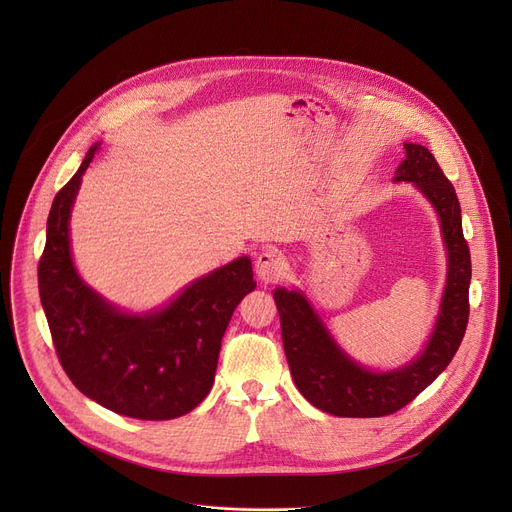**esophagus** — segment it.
Here are the masks:
<instances>
[{
	"label": "esophagus",
	"mask_w": 512,
	"mask_h": 512,
	"mask_svg": "<svg viewBox=\"0 0 512 512\" xmlns=\"http://www.w3.org/2000/svg\"><path fill=\"white\" fill-rule=\"evenodd\" d=\"M286 271V263L280 251L275 249H261L255 257V273L261 282L273 284L280 280Z\"/></svg>",
	"instance_id": "34e87169"
}]
</instances>
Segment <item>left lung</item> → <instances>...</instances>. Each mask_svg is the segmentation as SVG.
Returning a JSON list of instances; mask_svg holds the SVG:
<instances>
[{
	"mask_svg": "<svg viewBox=\"0 0 512 512\" xmlns=\"http://www.w3.org/2000/svg\"><path fill=\"white\" fill-rule=\"evenodd\" d=\"M404 149L406 159L394 179L412 181L435 206L449 257L447 286L425 351L400 369H365L345 355L302 292L286 288L273 292L294 384L312 406L335 416L374 418L404 408L435 382L466 335L472 259L463 239L457 194L427 147L406 143Z\"/></svg>",
	"mask_w": 512,
	"mask_h": 512,
	"instance_id": "8db88e82",
	"label": "left lung"
}]
</instances>
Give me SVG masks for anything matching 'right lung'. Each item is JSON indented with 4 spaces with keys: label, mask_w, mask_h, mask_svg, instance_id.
Here are the masks:
<instances>
[{
    "label": "right lung",
    "mask_w": 512,
    "mask_h": 512,
    "mask_svg": "<svg viewBox=\"0 0 512 512\" xmlns=\"http://www.w3.org/2000/svg\"><path fill=\"white\" fill-rule=\"evenodd\" d=\"M96 151H87L53 200L38 261L40 302L57 357L81 394L124 416L169 421L208 396L230 316L255 290L251 259L214 269L149 314L108 304L81 282L69 247L73 200Z\"/></svg>",
    "instance_id": "obj_1"
}]
</instances>
